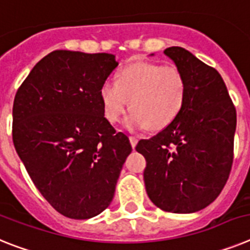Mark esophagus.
<instances>
[{
    "instance_id": "obj_1",
    "label": "esophagus",
    "mask_w": 250,
    "mask_h": 250,
    "mask_svg": "<svg viewBox=\"0 0 250 250\" xmlns=\"http://www.w3.org/2000/svg\"><path fill=\"white\" fill-rule=\"evenodd\" d=\"M129 142H131L132 148H134V147H136V145H137L138 140L136 137H133V136H131V137H129Z\"/></svg>"
}]
</instances>
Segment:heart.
I'll return each mask as SVG.
<instances>
[{
    "mask_svg": "<svg viewBox=\"0 0 250 250\" xmlns=\"http://www.w3.org/2000/svg\"><path fill=\"white\" fill-rule=\"evenodd\" d=\"M186 94L180 69L149 62L127 65L118 71L116 82H105L99 90L104 117L110 123L119 122L129 99L131 113L125 119L129 129L167 127L181 113Z\"/></svg>",
    "mask_w": 250,
    "mask_h": 250,
    "instance_id": "1",
    "label": "heart"
}]
</instances>
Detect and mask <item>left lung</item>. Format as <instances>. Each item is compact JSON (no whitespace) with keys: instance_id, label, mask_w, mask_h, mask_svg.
I'll return each mask as SVG.
<instances>
[{"instance_id":"1","label":"left lung","mask_w":250,"mask_h":250,"mask_svg":"<svg viewBox=\"0 0 250 250\" xmlns=\"http://www.w3.org/2000/svg\"><path fill=\"white\" fill-rule=\"evenodd\" d=\"M186 80V101L172 123L137 152L146 158V191L157 208L190 214L215 200L229 179L236 110L220 74L184 47L164 51ZM153 55V54H152Z\"/></svg>"}]
</instances>
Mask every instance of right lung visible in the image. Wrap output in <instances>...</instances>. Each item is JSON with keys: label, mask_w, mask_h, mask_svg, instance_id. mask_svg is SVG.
<instances>
[{"label": "right lung", "mask_w": 250, "mask_h": 250, "mask_svg": "<svg viewBox=\"0 0 250 250\" xmlns=\"http://www.w3.org/2000/svg\"><path fill=\"white\" fill-rule=\"evenodd\" d=\"M118 66L112 54L55 50L15 95L12 140L41 195L70 219L112 203L131 143L104 118L99 90Z\"/></svg>", "instance_id": "add662e5"}]
</instances>
